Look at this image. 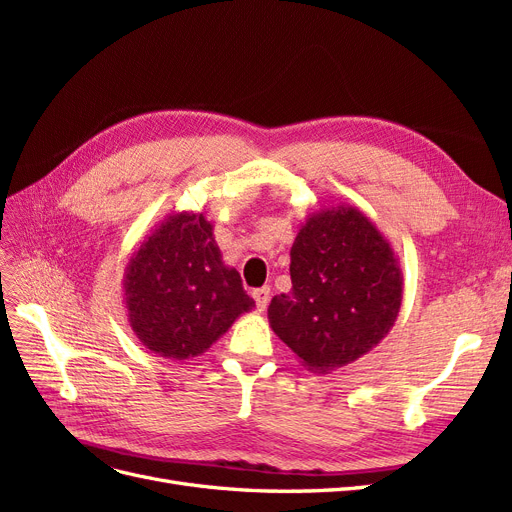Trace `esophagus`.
<instances>
[{
  "label": "esophagus",
  "instance_id": "esophagus-1",
  "mask_svg": "<svg viewBox=\"0 0 512 512\" xmlns=\"http://www.w3.org/2000/svg\"><path fill=\"white\" fill-rule=\"evenodd\" d=\"M252 297H254V301H256V307H258V312H265V309H267V305H269V297H271V290H269L267 286H262V288H256V290L252 292Z\"/></svg>",
  "mask_w": 512,
  "mask_h": 512
}]
</instances>
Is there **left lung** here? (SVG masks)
<instances>
[{
  "label": "left lung",
  "instance_id": "1",
  "mask_svg": "<svg viewBox=\"0 0 512 512\" xmlns=\"http://www.w3.org/2000/svg\"><path fill=\"white\" fill-rule=\"evenodd\" d=\"M292 290L269 305L273 333L303 367L329 374L389 335L404 299L399 258L352 205L324 207L301 224L290 250Z\"/></svg>",
  "mask_w": 512,
  "mask_h": 512
}]
</instances>
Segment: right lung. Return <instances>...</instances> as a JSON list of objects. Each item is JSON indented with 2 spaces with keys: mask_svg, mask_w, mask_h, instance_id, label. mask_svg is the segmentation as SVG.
Masks as SVG:
<instances>
[{
  "mask_svg": "<svg viewBox=\"0 0 512 512\" xmlns=\"http://www.w3.org/2000/svg\"><path fill=\"white\" fill-rule=\"evenodd\" d=\"M128 322L147 350L185 361L207 352L256 307L224 265L205 213L175 211L136 247L123 273Z\"/></svg>",
  "mask_w": 512,
  "mask_h": 512,
  "instance_id": "1",
  "label": "right lung"
}]
</instances>
